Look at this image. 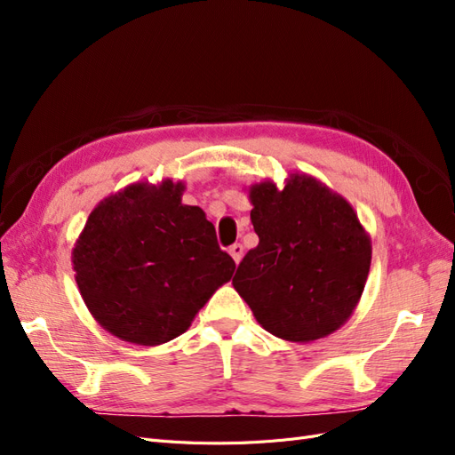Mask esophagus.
I'll return each mask as SVG.
<instances>
[{"label":"esophagus","instance_id":"1","mask_svg":"<svg viewBox=\"0 0 455 455\" xmlns=\"http://www.w3.org/2000/svg\"><path fill=\"white\" fill-rule=\"evenodd\" d=\"M229 254H231V258H233V259H235V264H239L241 258H243V254H244V246H243L241 243L231 244V246H229Z\"/></svg>","mask_w":455,"mask_h":455}]
</instances>
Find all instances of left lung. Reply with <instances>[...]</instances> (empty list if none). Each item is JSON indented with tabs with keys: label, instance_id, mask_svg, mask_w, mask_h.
Segmentation results:
<instances>
[{
	"label": "left lung",
	"instance_id": "1",
	"mask_svg": "<svg viewBox=\"0 0 455 455\" xmlns=\"http://www.w3.org/2000/svg\"><path fill=\"white\" fill-rule=\"evenodd\" d=\"M259 243L233 286L269 334L313 341L346 323L363 296L371 244L353 206L307 174L249 189Z\"/></svg>",
	"mask_w": 455,
	"mask_h": 455
}]
</instances>
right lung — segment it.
Here are the masks:
<instances>
[{"label":"right lung","instance_id":"obj_1","mask_svg":"<svg viewBox=\"0 0 455 455\" xmlns=\"http://www.w3.org/2000/svg\"><path fill=\"white\" fill-rule=\"evenodd\" d=\"M182 191L172 180L131 184L96 206L76 243L81 298L123 341L161 346L184 334L235 271L214 226L182 203Z\"/></svg>","mask_w":455,"mask_h":455}]
</instances>
